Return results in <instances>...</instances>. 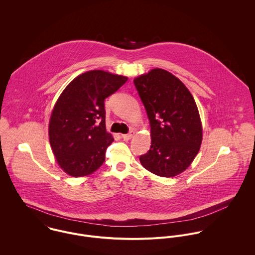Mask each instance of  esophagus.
I'll return each instance as SVG.
<instances>
[{
	"instance_id": "1",
	"label": "esophagus",
	"mask_w": 255,
	"mask_h": 255,
	"mask_svg": "<svg viewBox=\"0 0 255 255\" xmlns=\"http://www.w3.org/2000/svg\"><path fill=\"white\" fill-rule=\"evenodd\" d=\"M133 131H130L129 133H128V134H122V137H123V139L124 140H129V139H131V137L133 136Z\"/></svg>"
}]
</instances>
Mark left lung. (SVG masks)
I'll list each match as a JSON object with an SVG mask.
<instances>
[{
    "mask_svg": "<svg viewBox=\"0 0 255 255\" xmlns=\"http://www.w3.org/2000/svg\"><path fill=\"white\" fill-rule=\"evenodd\" d=\"M151 128V146L139 157L149 172L164 178L186 170L202 141L196 103L182 81L165 70L153 69L133 79Z\"/></svg>",
    "mask_w": 255,
    "mask_h": 255,
    "instance_id": "left-lung-1",
    "label": "left lung"
}]
</instances>
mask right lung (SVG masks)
Listing matches in <instances>:
<instances>
[{
  "instance_id": "add662e5",
  "label": "right lung",
  "mask_w": 255,
  "mask_h": 255,
  "mask_svg": "<svg viewBox=\"0 0 255 255\" xmlns=\"http://www.w3.org/2000/svg\"><path fill=\"white\" fill-rule=\"evenodd\" d=\"M127 80V76L89 71L76 76L60 95L49 122V140L68 175L88 176L104 163L114 141L106 130L104 101Z\"/></svg>"
}]
</instances>
